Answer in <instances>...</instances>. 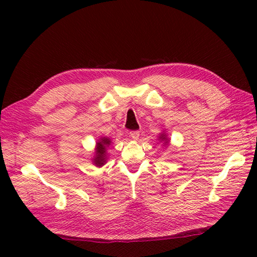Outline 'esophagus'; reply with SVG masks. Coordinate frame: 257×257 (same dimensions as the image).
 I'll return each mask as SVG.
<instances>
[{
  "instance_id": "esophagus-1",
  "label": "esophagus",
  "mask_w": 257,
  "mask_h": 257,
  "mask_svg": "<svg viewBox=\"0 0 257 257\" xmlns=\"http://www.w3.org/2000/svg\"><path fill=\"white\" fill-rule=\"evenodd\" d=\"M139 136H140L139 132H132V133H130V137H132L134 140H138Z\"/></svg>"
}]
</instances>
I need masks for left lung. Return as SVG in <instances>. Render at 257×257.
<instances>
[{
    "label": "left lung",
    "mask_w": 257,
    "mask_h": 257,
    "mask_svg": "<svg viewBox=\"0 0 257 257\" xmlns=\"http://www.w3.org/2000/svg\"><path fill=\"white\" fill-rule=\"evenodd\" d=\"M158 140H159L160 143H163V146H166V147L170 145V139L168 138V136L165 132H162V133L159 134V136H158Z\"/></svg>",
    "instance_id": "8db88e82"
}]
</instances>
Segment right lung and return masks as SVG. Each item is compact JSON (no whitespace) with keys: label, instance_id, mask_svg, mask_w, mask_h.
Returning <instances> with one entry per match:
<instances>
[{"label":"right lung","instance_id":"right-lung-1","mask_svg":"<svg viewBox=\"0 0 257 257\" xmlns=\"http://www.w3.org/2000/svg\"><path fill=\"white\" fill-rule=\"evenodd\" d=\"M111 145V140L106 137H101L97 140L95 155L91 158V162L96 167H102L108 160V147Z\"/></svg>","mask_w":257,"mask_h":257}]
</instances>
